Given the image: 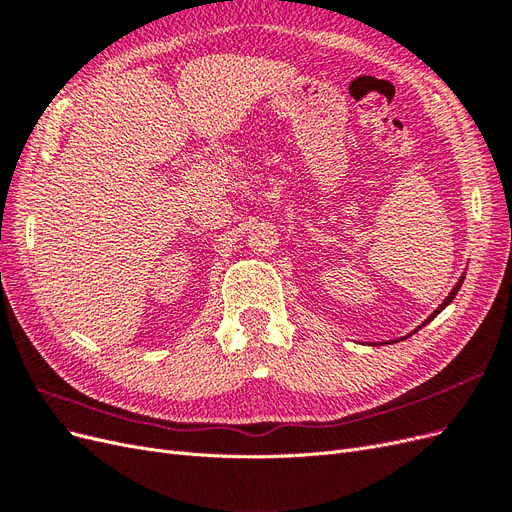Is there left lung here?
I'll return each mask as SVG.
<instances>
[{
    "label": "left lung",
    "instance_id": "8db88e82",
    "mask_svg": "<svg viewBox=\"0 0 512 512\" xmlns=\"http://www.w3.org/2000/svg\"><path fill=\"white\" fill-rule=\"evenodd\" d=\"M463 277H466V275H461V280H459V282H457V284H455V288H453V290H451V294H448V297H446V299H444V301H442V305H440V307H438V309H436V312H433V314H431V316H429V318H427V320H425V322H423V324H421V327H418V329H423V327H425V324H427V322H431V320H433V318H436V316H438V314H440V312H442V309H444V307H446V305H448V303H451V301H453V299H455V294H457V292H459V288H461V284H463Z\"/></svg>",
    "mask_w": 512,
    "mask_h": 512
}]
</instances>
